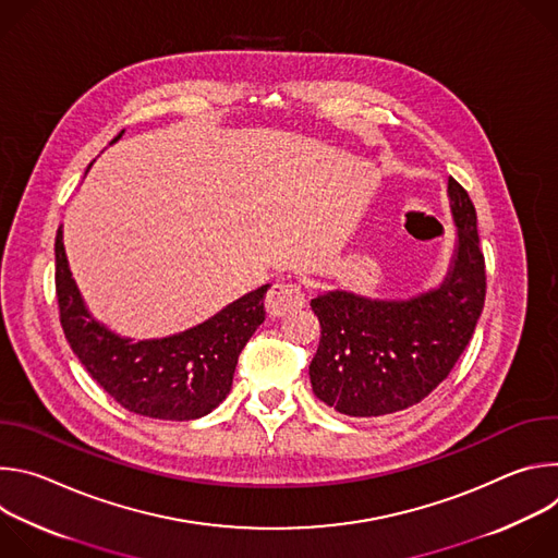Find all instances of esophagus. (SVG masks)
<instances>
[{
	"mask_svg": "<svg viewBox=\"0 0 558 558\" xmlns=\"http://www.w3.org/2000/svg\"><path fill=\"white\" fill-rule=\"evenodd\" d=\"M265 304H267L269 315L280 317V315H287L304 304V291L295 282H276L269 289Z\"/></svg>",
	"mask_w": 558,
	"mask_h": 558,
	"instance_id": "1",
	"label": "esophagus"
}]
</instances>
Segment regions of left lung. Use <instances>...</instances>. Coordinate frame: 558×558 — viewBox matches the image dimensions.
<instances>
[{
    "label": "left lung",
    "instance_id": "8db88e82",
    "mask_svg": "<svg viewBox=\"0 0 558 558\" xmlns=\"http://www.w3.org/2000/svg\"><path fill=\"white\" fill-rule=\"evenodd\" d=\"M454 250L444 280L411 298L333 289L311 300L320 344L308 364L317 400L349 417L420 404L468 347L486 300V263L468 192L448 179Z\"/></svg>",
    "mask_w": 558,
    "mask_h": 558
}]
</instances>
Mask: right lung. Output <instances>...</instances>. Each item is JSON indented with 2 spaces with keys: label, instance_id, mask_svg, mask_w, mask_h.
I'll use <instances>...</instances> for the list:
<instances>
[{
  "label": "right lung",
  "instance_id": "add662e5",
  "mask_svg": "<svg viewBox=\"0 0 558 558\" xmlns=\"http://www.w3.org/2000/svg\"><path fill=\"white\" fill-rule=\"evenodd\" d=\"M54 263L61 327L70 349L110 397L143 417L187 422L211 413L231 390L238 355L265 323V293L271 284L241 295L181 333L123 338L90 313L72 278L61 227Z\"/></svg>",
  "mask_w": 558,
  "mask_h": 558
}]
</instances>
